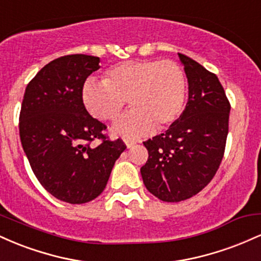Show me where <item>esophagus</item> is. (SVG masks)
Here are the masks:
<instances>
[{
  "label": "esophagus",
  "mask_w": 261,
  "mask_h": 261,
  "mask_svg": "<svg viewBox=\"0 0 261 261\" xmlns=\"http://www.w3.org/2000/svg\"><path fill=\"white\" fill-rule=\"evenodd\" d=\"M124 142H125V145H126L127 147L130 148L131 146H134L135 143H136V141H135V140H131V139H127V137H125V139H124Z\"/></svg>",
  "instance_id": "1"
}]
</instances>
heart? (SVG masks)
I'll list each match as a JSON object with an SVG mask.
<instances>
[{"instance_id":"heart-1","label":"heart","mask_w":261,"mask_h":261,"mask_svg":"<svg viewBox=\"0 0 261 261\" xmlns=\"http://www.w3.org/2000/svg\"><path fill=\"white\" fill-rule=\"evenodd\" d=\"M188 80L181 66L172 60H133L113 66L104 82L89 80L82 99L91 115L103 121L120 116L127 100L133 109L114 125L125 137L163 130L181 115L187 103Z\"/></svg>"}]
</instances>
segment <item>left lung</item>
<instances>
[{
  "instance_id": "8db88e82",
  "label": "left lung",
  "mask_w": 261,
  "mask_h": 261,
  "mask_svg": "<svg viewBox=\"0 0 261 261\" xmlns=\"http://www.w3.org/2000/svg\"><path fill=\"white\" fill-rule=\"evenodd\" d=\"M189 83L184 112L164 134L143 142V184L166 202L190 199L212 180L222 162L230 104L222 85L195 60L179 54Z\"/></svg>"
}]
</instances>
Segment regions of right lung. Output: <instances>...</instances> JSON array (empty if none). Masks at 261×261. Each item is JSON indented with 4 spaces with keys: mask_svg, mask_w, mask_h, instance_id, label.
Instances as JSON below:
<instances>
[{
    "mask_svg": "<svg viewBox=\"0 0 261 261\" xmlns=\"http://www.w3.org/2000/svg\"><path fill=\"white\" fill-rule=\"evenodd\" d=\"M98 68L99 58L83 54L53 60L28 83L20 108V142L33 172L45 190L73 205L103 193L126 148L104 134L107 125L83 103L86 80Z\"/></svg>",
    "mask_w": 261,
    "mask_h": 261,
    "instance_id": "add662e5",
    "label": "right lung"
}]
</instances>
